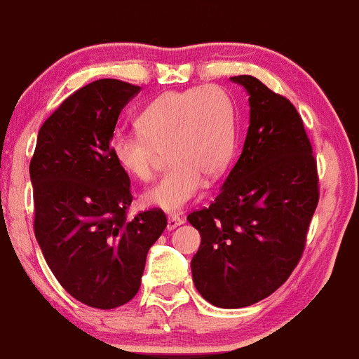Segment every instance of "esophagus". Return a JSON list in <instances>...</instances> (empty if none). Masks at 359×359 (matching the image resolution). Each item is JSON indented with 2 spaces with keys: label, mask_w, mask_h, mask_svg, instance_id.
Returning a JSON list of instances; mask_svg holds the SVG:
<instances>
[{
  "label": "esophagus",
  "mask_w": 359,
  "mask_h": 359,
  "mask_svg": "<svg viewBox=\"0 0 359 359\" xmlns=\"http://www.w3.org/2000/svg\"><path fill=\"white\" fill-rule=\"evenodd\" d=\"M184 224V219L179 215H170L169 219H167V230H174L177 226H180Z\"/></svg>",
  "instance_id": "obj_1"
}]
</instances>
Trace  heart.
<instances>
[{
	"mask_svg": "<svg viewBox=\"0 0 359 359\" xmlns=\"http://www.w3.org/2000/svg\"><path fill=\"white\" fill-rule=\"evenodd\" d=\"M137 129V134L112 137V157L122 170L147 182L162 154H169L172 169L144 192L142 202L177 213L202 194L203 179L217 180L232 161L237 144L233 99L215 84L170 90L140 112Z\"/></svg>",
	"mask_w": 359,
	"mask_h": 359,
	"instance_id": "b5f03b06",
	"label": "heart"
}]
</instances>
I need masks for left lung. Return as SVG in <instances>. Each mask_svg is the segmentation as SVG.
I'll use <instances>...</instances> for the list:
<instances>
[{
  "label": "left lung",
  "instance_id": "obj_1",
  "mask_svg": "<svg viewBox=\"0 0 359 359\" xmlns=\"http://www.w3.org/2000/svg\"><path fill=\"white\" fill-rule=\"evenodd\" d=\"M232 81L250 96L243 151L215 201L187 215L202 238L195 288L220 308L250 306L288 280L320 198L316 158L293 104L253 76Z\"/></svg>",
  "mask_w": 359,
  "mask_h": 359
}]
</instances>
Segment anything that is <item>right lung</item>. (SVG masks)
<instances>
[{
	"label": "right lung",
	"instance_id": "obj_1",
	"mask_svg": "<svg viewBox=\"0 0 359 359\" xmlns=\"http://www.w3.org/2000/svg\"><path fill=\"white\" fill-rule=\"evenodd\" d=\"M139 86L99 79L72 93L44 121L31 158L34 235L72 298L111 310L140 288L149 248L167 226L161 208L127 219L133 194L111 139Z\"/></svg>",
	"mask_w": 359,
	"mask_h": 359
}]
</instances>
